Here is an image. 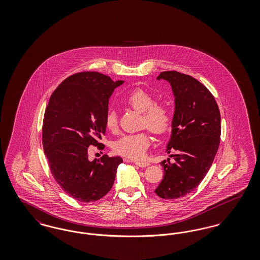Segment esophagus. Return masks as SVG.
I'll use <instances>...</instances> for the list:
<instances>
[{"mask_svg": "<svg viewBox=\"0 0 260 260\" xmlns=\"http://www.w3.org/2000/svg\"><path fill=\"white\" fill-rule=\"evenodd\" d=\"M135 164H136V166L140 167V168H146V167L150 166L148 161H136Z\"/></svg>", "mask_w": 260, "mask_h": 260, "instance_id": "obj_1", "label": "esophagus"}]
</instances>
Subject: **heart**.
<instances>
[{"label":"heart","mask_w":260,"mask_h":260,"mask_svg":"<svg viewBox=\"0 0 260 260\" xmlns=\"http://www.w3.org/2000/svg\"><path fill=\"white\" fill-rule=\"evenodd\" d=\"M126 105L134 110L142 113V124L156 136H164L169 133L173 125V113L164 104H156V98L148 91L137 88L133 90L124 99ZM107 129H118V117L114 110H109L105 118ZM150 145V138L145 133L124 136L118 139L114 145V151L128 159L140 160L145 156Z\"/></svg>","instance_id":"obj_1"}]
</instances>
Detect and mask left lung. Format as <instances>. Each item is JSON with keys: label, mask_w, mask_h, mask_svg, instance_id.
<instances>
[{"label": "left lung", "mask_w": 260, "mask_h": 260, "mask_svg": "<svg viewBox=\"0 0 260 260\" xmlns=\"http://www.w3.org/2000/svg\"><path fill=\"white\" fill-rule=\"evenodd\" d=\"M157 80L171 84L174 96L172 136L162 161L164 178L155 193L162 199L181 198L192 192L212 165L220 142V112L210 90L198 80L176 71L161 72Z\"/></svg>", "instance_id": "obj_1"}]
</instances>
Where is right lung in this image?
I'll return each instance as SVG.
<instances>
[{
    "mask_svg": "<svg viewBox=\"0 0 260 260\" xmlns=\"http://www.w3.org/2000/svg\"><path fill=\"white\" fill-rule=\"evenodd\" d=\"M113 82L99 72H82L65 79L50 96L43 123V146L50 172L62 189L80 202H94L112 188L121 157L102 156L89 161V145L105 135V118Z\"/></svg>",
    "mask_w": 260,
    "mask_h": 260,
    "instance_id": "add662e5",
    "label": "right lung"
}]
</instances>
